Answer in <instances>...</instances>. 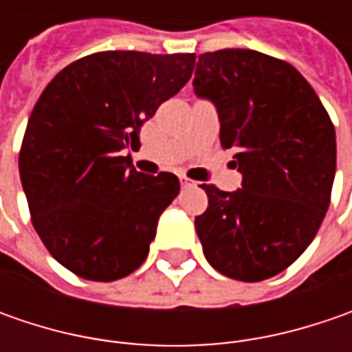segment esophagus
<instances>
[{"mask_svg":"<svg viewBox=\"0 0 352 352\" xmlns=\"http://www.w3.org/2000/svg\"><path fill=\"white\" fill-rule=\"evenodd\" d=\"M180 184H182L184 188H192V186H196V182H194V180H190L186 174H180Z\"/></svg>","mask_w":352,"mask_h":352,"instance_id":"34e87169","label":"esophagus"}]
</instances>
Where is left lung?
I'll use <instances>...</instances> for the list:
<instances>
[{
	"label": "left lung",
	"instance_id": "1",
	"mask_svg": "<svg viewBox=\"0 0 352 352\" xmlns=\"http://www.w3.org/2000/svg\"><path fill=\"white\" fill-rule=\"evenodd\" d=\"M194 88L219 111L223 148L243 188L201 184L208 210L196 231L225 276L261 282L286 270L321 227L337 164L335 127L316 89L292 64L250 48L199 54Z\"/></svg>",
	"mask_w": 352,
	"mask_h": 352
}]
</instances>
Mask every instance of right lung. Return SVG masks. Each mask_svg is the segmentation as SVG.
Instances as JSON below:
<instances>
[{
    "label": "right lung",
    "instance_id": "add662e5",
    "mask_svg": "<svg viewBox=\"0 0 352 352\" xmlns=\"http://www.w3.org/2000/svg\"><path fill=\"white\" fill-rule=\"evenodd\" d=\"M196 54L103 50L68 64L34 103L19 151L31 221L76 276L113 282L148 254L174 174L137 172L125 148L158 105L192 78Z\"/></svg>",
    "mask_w": 352,
    "mask_h": 352
}]
</instances>
